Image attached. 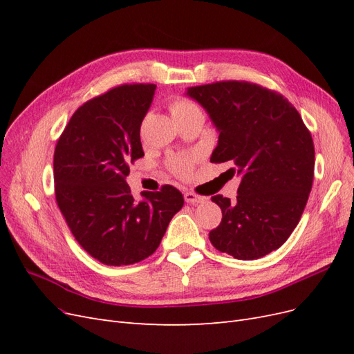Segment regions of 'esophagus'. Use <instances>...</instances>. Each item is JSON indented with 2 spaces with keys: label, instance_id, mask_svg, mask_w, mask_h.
Instances as JSON below:
<instances>
[{
  "label": "esophagus",
  "instance_id": "obj_1",
  "mask_svg": "<svg viewBox=\"0 0 354 354\" xmlns=\"http://www.w3.org/2000/svg\"><path fill=\"white\" fill-rule=\"evenodd\" d=\"M205 199H207L205 196H201V195L195 194V192H186V194H185V201L187 203H201Z\"/></svg>",
  "mask_w": 354,
  "mask_h": 354
}]
</instances>
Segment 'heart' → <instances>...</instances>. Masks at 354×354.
I'll list each match as a JSON object with an SVG mask.
<instances>
[{
  "label": "heart",
  "mask_w": 354,
  "mask_h": 354,
  "mask_svg": "<svg viewBox=\"0 0 354 354\" xmlns=\"http://www.w3.org/2000/svg\"><path fill=\"white\" fill-rule=\"evenodd\" d=\"M168 106H169V112L174 116V120L187 116L190 113L201 112L194 102H190L185 97L171 99ZM168 168L171 169V173H174L178 177H189L192 173V168H194V158L189 155L173 156L168 160Z\"/></svg>",
  "instance_id": "heart-1"
}]
</instances>
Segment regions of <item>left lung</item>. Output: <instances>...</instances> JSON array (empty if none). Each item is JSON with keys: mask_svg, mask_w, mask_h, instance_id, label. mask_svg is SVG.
Segmentation results:
<instances>
[{"mask_svg": "<svg viewBox=\"0 0 354 354\" xmlns=\"http://www.w3.org/2000/svg\"><path fill=\"white\" fill-rule=\"evenodd\" d=\"M220 133L211 162L241 176L236 201L221 208L209 241L238 260H257L285 243L303 216L315 177L308 128L281 93L248 81H218L187 90Z\"/></svg>", "mask_w": 354, "mask_h": 354, "instance_id": "obj_1", "label": "left lung"}]
</instances>
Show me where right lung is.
Wrapping results in <instances>:
<instances>
[{"label": "right lung", "instance_id": "obj_1", "mask_svg": "<svg viewBox=\"0 0 354 354\" xmlns=\"http://www.w3.org/2000/svg\"><path fill=\"white\" fill-rule=\"evenodd\" d=\"M155 84H122L75 111L55 149V194L73 238L106 266H128L152 255L181 192L164 185L133 198L125 177L145 156L140 125Z\"/></svg>", "mask_w": 354, "mask_h": 354}]
</instances>
